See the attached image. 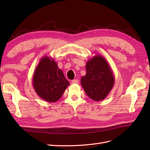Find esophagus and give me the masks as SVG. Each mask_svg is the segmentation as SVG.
Masks as SVG:
<instances>
[{"instance_id":"1","label":"esophagus","mask_w":150,"mask_h":150,"mask_svg":"<svg viewBox=\"0 0 150 150\" xmlns=\"http://www.w3.org/2000/svg\"><path fill=\"white\" fill-rule=\"evenodd\" d=\"M71 83L72 84H78L79 83V81L77 79H74V80H73L71 81Z\"/></svg>"}]
</instances>
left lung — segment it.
Here are the masks:
<instances>
[{
  "instance_id": "left-lung-1",
  "label": "left lung",
  "mask_w": 150,
  "mask_h": 150,
  "mask_svg": "<svg viewBox=\"0 0 150 150\" xmlns=\"http://www.w3.org/2000/svg\"><path fill=\"white\" fill-rule=\"evenodd\" d=\"M86 69V74L81 80L82 88L91 99L103 100L112 90L115 83L110 65L103 56L97 55L88 60Z\"/></svg>"
}]
</instances>
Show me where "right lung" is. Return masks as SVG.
Here are the masks:
<instances>
[{
	"mask_svg": "<svg viewBox=\"0 0 150 150\" xmlns=\"http://www.w3.org/2000/svg\"><path fill=\"white\" fill-rule=\"evenodd\" d=\"M32 82L38 96L49 103L58 100L69 85L57 62L47 56L40 60L35 70Z\"/></svg>",
	"mask_w": 150,
	"mask_h": 150,
	"instance_id": "1",
	"label": "right lung"
}]
</instances>
